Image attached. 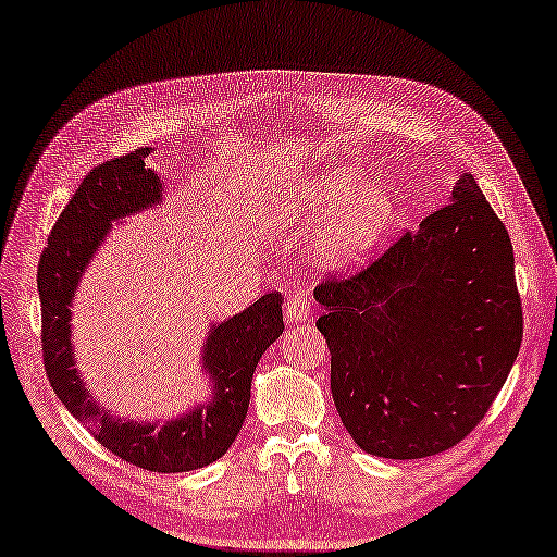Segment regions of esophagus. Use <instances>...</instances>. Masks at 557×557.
<instances>
[{
    "mask_svg": "<svg viewBox=\"0 0 557 557\" xmlns=\"http://www.w3.org/2000/svg\"><path fill=\"white\" fill-rule=\"evenodd\" d=\"M312 315V296L308 289H298L289 296L287 308H284V320L289 324H301Z\"/></svg>",
    "mask_w": 557,
    "mask_h": 557,
    "instance_id": "34e87169",
    "label": "esophagus"
}]
</instances>
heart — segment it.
<instances>
[{
    "mask_svg": "<svg viewBox=\"0 0 557 557\" xmlns=\"http://www.w3.org/2000/svg\"><path fill=\"white\" fill-rule=\"evenodd\" d=\"M282 216L296 227H315L330 219L318 239V256L326 268H348L386 235L395 202L381 183H360V171L346 166L289 193Z\"/></svg>",
    "mask_w": 557,
    "mask_h": 557,
    "instance_id": "b5f03b06",
    "label": "heart"
}]
</instances>
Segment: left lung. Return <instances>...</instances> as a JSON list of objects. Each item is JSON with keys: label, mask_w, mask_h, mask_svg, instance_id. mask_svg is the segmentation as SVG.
<instances>
[{"label": "left lung", "mask_w": 557, "mask_h": 557, "mask_svg": "<svg viewBox=\"0 0 557 557\" xmlns=\"http://www.w3.org/2000/svg\"><path fill=\"white\" fill-rule=\"evenodd\" d=\"M332 395L355 445L383 459L454 447L487 414L522 344L506 225L473 174L362 273L315 289Z\"/></svg>", "instance_id": "left-lung-1"}]
</instances>
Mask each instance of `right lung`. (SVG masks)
Wrapping results in <instances>:
<instances>
[{"mask_svg": "<svg viewBox=\"0 0 557 557\" xmlns=\"http://www.w3.org/2000/svg\"><path fill=\"white\" fill-rule=\"evenodd\" d=\"M148 152L140 148L94 166L55 221L37 268L41 350L53 393L108 451L154 473H185L221 459L242 431L253 369L284 330V296L263 294L237 315L211 322L199 352L211 395L185 414L166 423L134 421L94 400L75 367L73 306L112 223L162 205L164 185L146 164Z\"/></svg>", "mask_w": 557, "mask_h": 557, "instance_id": "obj_1", "label": "right lung"}]
</instances>
